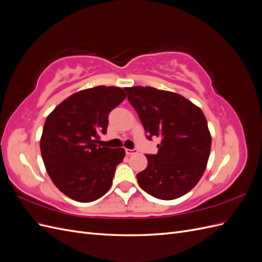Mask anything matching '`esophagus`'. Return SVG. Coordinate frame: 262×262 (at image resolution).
<instances>
[{
  "label": "esophagus",
  "instance_id": "esophagus-1",
  "mask_svg": "<svg viewBox=\"0 0 262 262\" xmlns=\"http://www.w3.org/2000/svg\"><path fill=\"white\" fill-rule=\"evenodd\" d=\"M136 153H138V149H130V148H125V154L126 155H133V154H136Z\"/></svg>",
  "mask_w": 262,
  "mask_h": 262
}]
</instances>
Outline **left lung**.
<instances>
[{
	"instance_id": "obj_1",
	"label": "left lung",
	"mask_w": 262,
	"mask_h": 262,
	"mask_svg": "<svg viewBox=\"0 0 262 262\" xmlns=\"http://www.w3.org/2000/svg\"><path fill=\"white\" fill-rule=\"evenodd\" d=\"M146 132L161 138L157 154L146 155L147 167L137 175L140 187L161 200L189 192L207 168L211 134L202 110L179 94L154 87L124 89Z\"/></svg>"
}]
</instances>
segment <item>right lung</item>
I'll return each mask as SVG.
<instances>
[{"label": "right lung", "mask_w": 262, "mask_h": 262, "mask_svg": "<svg viewBox=\"0 0 262 262\" xmlns=\"http://www.w3.org/2000/svg\"><path fill=\"white\" fill-rule=\"evenodd\" d=\"M120 87L96 86L71 95L47 117L40 150L47 172L62 193L78 202L99 199L112 187L122 147L99 143L108 116L124 100Z\"/></svg>", "instance_id": "right-lung-1"}]
</instances>
